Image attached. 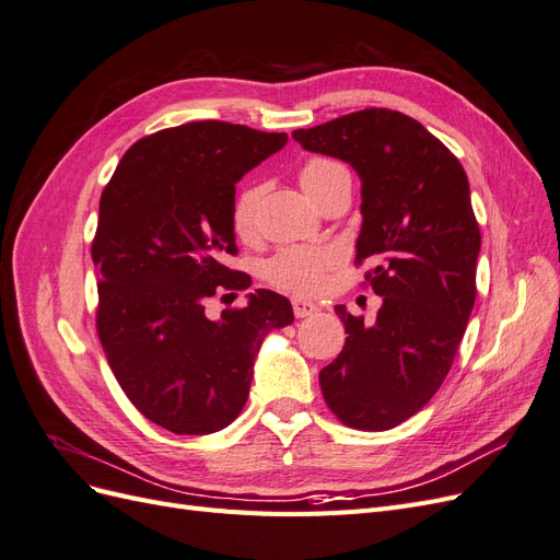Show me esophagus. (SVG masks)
Returning <instances> with one entry per match:
<instances>
[{
  "instance_id": "obj_1",
  "label": "esophagus",
  "mask_w": 560,
  "mask_h": 560,
  "mask_svg": "<svg viewBox=\"0 0 560 560\" xmlns=\"http://www.w3.org/2000/svg\"><path fill=\"white\" fill-rule=\"evenodd\" d=\"M292 308H294V315H296V317H308V315L317 313L315 303L308 301V299H301V296H294V299H292Z\"/></svg>"
}]
</instances>
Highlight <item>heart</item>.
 <instances>
[{"label":"heart","instance_id":"1","mask_svg":"<svg viewBox=\"0 0 560 560\" xmlns=\"http://www.w3.org/2000/svg\"><path fill=\"white\" fill-rule=\"evenodd\" d=\"M350 179L348 167L329 156H313L301 165L299 184L306 196L317 202L331 186ZM261 200L259 186H243L231 206V226L238 238H249L257 229V208ZM338 254L331 247L292 245L278 249L264 266V276L270 284L296 294H317L336 266Z\"/></svg>","mask_w":560,"mask_h":560}]
</instances>
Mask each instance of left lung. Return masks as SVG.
<instances>
[{"instance_id": "left-lung-1", "label": "left lung", "mask_w": 560, "mask_h": 560, "mask_svg": "<svg viewBox=\"0 0 560 560\" xmlns=\"http://www.w3.org/2000/svg\"><path fill=\"white\" fill-rule=\"evenodd\" d=\"M292 135L362 177L354 266L374 264L362 284L383 299L374 325L334 308L348 338L319 371L322 395L343 425L389 430L442 387L477 299L481 231L469 182L444 142L395 109L369 107Z\"/></svg>"}]
</instances>
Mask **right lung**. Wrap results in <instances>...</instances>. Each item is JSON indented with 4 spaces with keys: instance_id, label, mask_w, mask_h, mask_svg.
<instances>
[{
    "instance_id": "right-lung-1",
    "label": "right lung",
    "mask_w": 560,
    "mask_h": 560,
    "mask_svg": "<svg viewBox=\"0 0 560 560\" xmlns=\"http://www.w3.org/2000/svg\"><path fill=\"white\" fill-rule=\"evenodd\" d=\"M287 144L284 132L224 121L165 128L135 142L100 198L95 327L114 376L144 418L210 434L238 418L261 338L294 322L284 296L206 315L210 296L249 287L226 266L235 184Z\"/></svg>"
}]
</instances>
